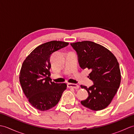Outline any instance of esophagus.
Returning a JSON list of instances; mask_svg holds the SVG:
<instances>
[{"mask_svg":"<svg viewBox=\"0 0 134 134\" xmlns=\"http://www.w3.org/2000/svg\"><path fill=\"white\" fill-rule=\"evenodd\" d=\"M67 87L69 88L71 87V88H74V89H79V86L78 85H76V84L68 83H67Z\"/></svg>","mask_w":134,"mask_h":134,"instance_id":"34e87169","label":"esophagus"}]
</instances>
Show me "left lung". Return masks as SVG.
Returning <instances> with one entry per match:
<instances>
[{
  "label": "left lung",
  "mask_w": 134,
  "mask_h": 134,
  "mask_svg": "<svg viewBox=\"0 0 134 134\" xmlns=\"http://www.w3.org/2000/svg\"><path fill=\"white\" fill-rule=\"evenodd\" d=\"M78 56L80 67L90 70L89 79L94 85L86 89L89 97L81 101L84 107L93 110L105 109L118 92L121 82L119 64L115 55L101 45L90 41L71 43Z\"/></svg>",
  "instance_id": "8db88e82"
}]
</instances>
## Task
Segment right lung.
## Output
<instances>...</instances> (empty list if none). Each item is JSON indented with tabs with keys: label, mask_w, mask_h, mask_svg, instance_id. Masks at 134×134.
<instances>
[{
	"label": "right lung",
	"mask_w": 134,
	"mask_h": 134,
	"mask_svg": "<svg viewBox=\"0 0 134 134\" xmlns=\"http://www.w3.org/2000/svg\"><path fill=\"white\" fill-rule=\"evenodd\" d=\"M69 42L51 41L36 47L22 63L19 82L29 103L41 111L55 107L67 89L65 83L51 81V54L67 46Z\"/></svg>",
	"instance_id": "obj_1"
}]
</instances>
